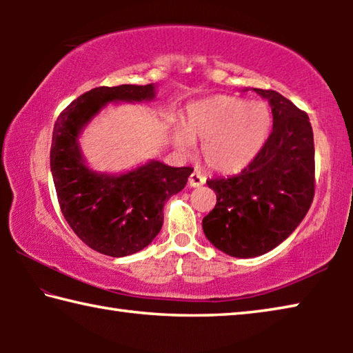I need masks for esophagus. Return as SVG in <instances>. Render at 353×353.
<instances>
[{
  "mask_svg": "<svg viewBox=\"0 0 353 353\" xmlns=\"http://www.w3.org/2000/svg\"><path fill=\"white\" fill-rule=\"evenodd\" d=\"M204 183H205V177L204 176H201L199 172H191L190 177H188V185H190V187L198 188V187H201V185H204Z\"/></svg>",
  "mask_w": 353,
  "mask_h": 353,
  "instance_id": "34e87169",
  "label": "esophagus"
}]
</instances>
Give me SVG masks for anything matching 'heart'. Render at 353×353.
Segmentation results:
<instances>
[{"label":"heart","instance_id":"1","mask_svg":"<svg viewBox=\"0 0 353 353\" xmlns=\"http://www.w3.org/2000/svg\"><path fill=\"white\" fill-rule=\"evenodd\" d=\"M272 113L261 101L219 94L191 104L183 119V132L176 130L172 143L188 154L193 143L202 141V159L218 172L244 168L268 140Z\"/></svg>","mask_w":353,"mask_h":353}]
</instances>
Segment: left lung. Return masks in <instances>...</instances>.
Segmentation results:
<instances>
[{"label":"left lung","instance_id":"1","mask_svg":"<svg viewBox=\"0 0 353 353\" xmlns=\"http://www.w3.org/2000/svg\"><path fill=\"white\" fill-rule=\"evenodd\" d=\"M272 110V132L246 168L207 185L216 205L202 219L214 248L238 259L270 252L305 218L314 196L313 129L305 112L274 90L254 88Z\"/></svg>","mask_w":353,"mask_h":353}]
</instances>
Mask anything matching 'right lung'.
<instances>
[{"mask_svg":"<svg viewBox=\"0 0 353 353\" xmlns=\"http://www.w3.org/2000/svg\"><path fill=\"white\" fill-rule=\"evenodd\" d=\"M154 98V83L93 88L59 115L52 130L50 162L63 218L104 255L126 256L146 248L162 229L165 202L183 190L193 168L151 160L119 176L97 172L82 157L79 134L107 104Z\"/></svg>","mask_w":353,"mask_h":353,"instance_id":"right-lung-1","label":"right lung"}]
</instances>
